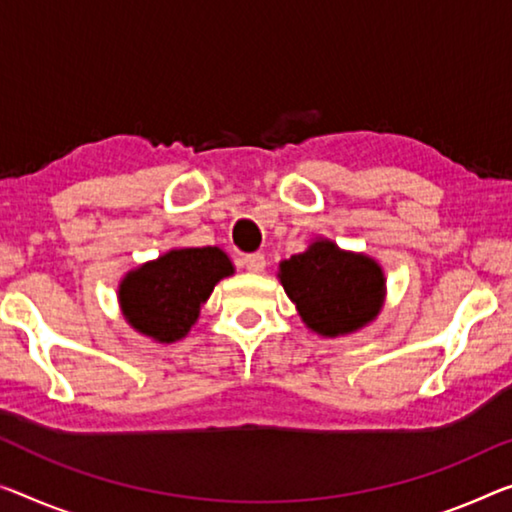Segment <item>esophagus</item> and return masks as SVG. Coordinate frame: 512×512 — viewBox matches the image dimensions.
Listing matches in <instances>:
<instances>
[{"label": "esophagus", "mask_w": 512, "mask_h": 512, "mask_svg": "<svg viewBox=\"0 0 512 512\" xmlns=\"http://www.w3.org/2000/svg\"><path fill=\"white\" fill-rule=\"evenodd\" d=\"M242 265H245L249 272H263L265 256L263 254H247V256H242Z\"/></svg>", "instance_id": "34e87169"}]
</instances>
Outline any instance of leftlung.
<instances>
[{
	"label": "left lung",
	"instance_id": "8db88e82",
	"mask_svg": "<svg viewBox=\"0 0 512 512\" xmlns=\"http://www.w3.org/2000/svg\"><path fill=\"white\" fill-rule=\"evenodd\" d=\"M281 283L302 320L322 336L350 334L380 313L384 277L371 258L318 240L281 263Z\"/></svg>",
	"mask_w": 512,
	"mask_h": 512
}]
</instances>
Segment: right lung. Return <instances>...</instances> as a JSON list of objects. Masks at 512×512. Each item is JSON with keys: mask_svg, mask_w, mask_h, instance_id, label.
Listing matches in <instances>:
<instances>
[{"mask_svg": "<svg viewBox=\"0 0 512 512\" xmlns=\"http://www.w3.org/2000/svg\"><path fill=\"white\" fill-rule=\"evenodd\" d=\"M229 274L233 265L222 249H174L123 279V313L141 334L174 343L190 332L215 283Z\"/></svg>", "mask_w": 512, "mask_h": 512, "instance_id": "1", "label": "right lung"}]
</instances>
